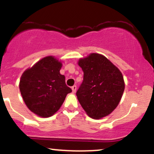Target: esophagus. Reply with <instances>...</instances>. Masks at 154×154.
Segmentation results:
<instances>
[{"mask_svg": "<svg viewBox=\"0 0 154 154\" xmlns=\"http://www.w3.org/2000/svg\"><path fill=\"white\" fill-rule=\"evenodd\" d=\"M72 92H73V93H75V92H76V91H77V86H76V85H73V86H72Z\"/></svg>", "mask_w": 154, "mask_h": 154, "instance_id": "esophagus-1", "label": "esophagus"}]
</instances>
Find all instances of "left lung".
<instances>
[{
    "label": "left lung",
    "mask_w": 154,
    "mask_h": 154,
    "mask_svg": "<svg viewBox=\"0 0 154 154\" xmlns=\"http://www.w3.org/2000/svg\"><path fill=\"white\" fill-rule=\"evenodd\" d=\"M84 76L76 95L90 117L101 119L119 104L125 90L123 76L107 58L91 54L78 61Z\"/></svg>",
    "instance_id": "obj_1"
}]
</instances>
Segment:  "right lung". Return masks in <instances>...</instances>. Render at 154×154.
<instances>
[{
	"instance_id": "add662e5",
	"label": "right lung",
	"mask_w": 154,
	"mask_h": 154,
	"mask_svg": "<svg viewBox=\"0 0 154 154\" xmlns=\"http://www.w3.org/2000/svg\"><path fill=\"white\" fill-rule=\"evenodd\" d=\"M62 63L54 56H47L24 71L19 89L24 103L31 111L41 117L54 115L72 89L60 74Z\"/></svg>"
}]
</instances>
